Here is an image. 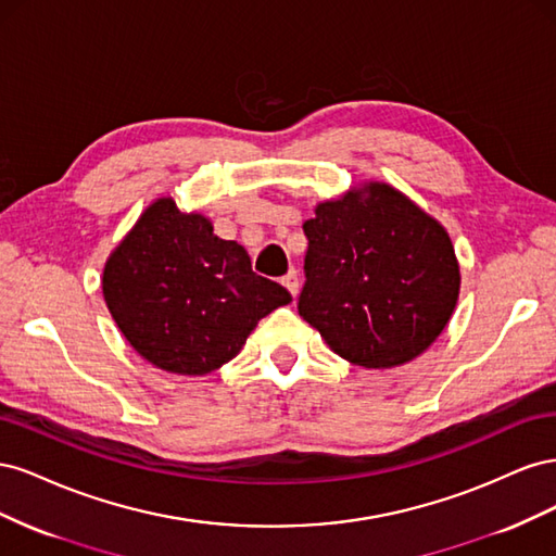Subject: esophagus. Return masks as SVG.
<instances>
[{
    "label": "esophagus",
    "mask_w": 556,
    "mask_h": 556,
    "mask_svg": "<svg viewBox=\"0 0 556 556\" xmlns=\"http://www.w3.org/2000/svg\"><path fill=\"white\" fill-rule=\"evenodd\" d=\"M282 285H285V288L290 290V294H292V296H296V294H299V274L294 271V268H292V271H290L288 276L282 278Z\"/></svg>",
    "instance_id": "esophagus-1"
}]
</instances>
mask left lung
Instances as JSON below:
<instances>
[{
    "label": "left lung",
    "instance_id": "obj_1",
    "mask_svg": "<svg viewBox=\"0 0 556 556\" xmlns=\"http://www.w3.org/2000/svg\"><path fill=\"white\" fill-rule=\"evenodd\" d=\"M299 315L364 368L415 359L439 339L459 296V264L441 223L392 185L366 182L317 204Z\"/></svg>",
    "mask_w": 556,
    "mask_h": 556
}]
</instances>
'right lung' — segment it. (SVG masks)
<instances>
[{"instance_id":"right-lung-1","label":"right lung","mask_w":556,"mask_h":556,"mask_svg":"<svg viewBox=\"0 0 556 556\" xmlns=\"http://www.w3.org/2000/svg\"><path fill=\"white\" fill-rule=\"evenodd\" d=\"M102 288L129 345L178 376L220 368L262 317L292 301L252 271L243 245L215 237L208 217L180 213L172 197L153 201L111 252Z\"/></svg>"}]
</instances>
